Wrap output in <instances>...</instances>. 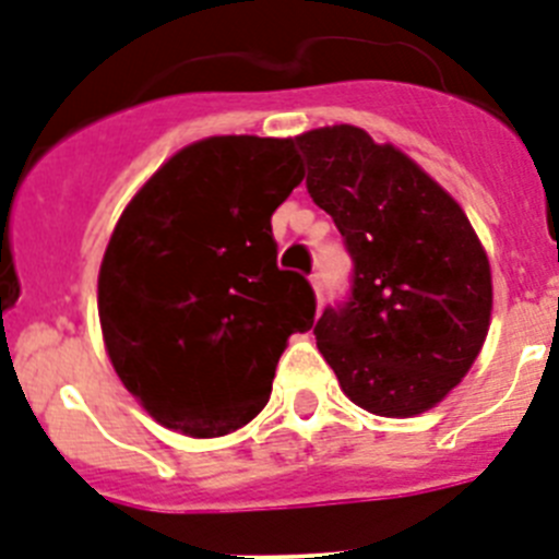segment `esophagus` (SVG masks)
<instances>
[{
    "label": "esophagus",
    "mask_w": 559,
    "mask_h": 559,
    "mask_svg": "<svg viewBox=\"0 0 559 559\" xmlns=\"http://www.w3.org/2000/svg\"><path fill=\"white\" fill-rule=\"evenodd\" d=\"M312 289H316V298H318V304L323 301V284H321V275H312Z\"/></svg>",
    "instance_id": "34e87169"
}]
</instances>
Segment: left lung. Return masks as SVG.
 <instances>
[{
  "mask_svg": "<svg viewBox=\"0 0 559 559\" xmlns=\"http://www.w3.org/2000/svg\"><path fill=\"white\" fill-rule=\"evenodd\" d=\"M307 190L352 258L346 298L316 323L321 355L360 409H431L475 364L491 272L457 201L392 144L349 124L295 139Z\"/></svg>",
  "mask_w": 559,
  "mask_h": 559,
  "instance_id": "obj_1",
  "label": "left lung"
}]
</instances>
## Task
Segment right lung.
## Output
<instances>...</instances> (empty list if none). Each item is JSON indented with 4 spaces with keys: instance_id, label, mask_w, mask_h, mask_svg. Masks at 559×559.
<instances>
[{
    "instance_id": "right-lung-1",
    "label": "right lung",
    "mask_w": 559,
    "mask_h": 559,
    "mask_svg": "<svg viewBox=\"0 0 559 559\" xmlns=\"http://www.w3.org/2000/svg\"><path fill=\"white\" fill-rule=\"evenodd\" d=\"M293 139L215 135L164 164L119 218L98 321L121 383L167 429L215 438L270 401L316 293L281 270L272 213L301 185Z\"/></svg>"
}]
</instances>
